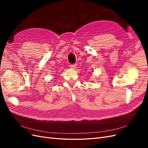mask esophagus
I'll return each mask as SVG.
<instances>
[{
    "instance_id": "obj_1",
    "label": "esophagus",
    "mask_w": 148,
    "mask_h": 148,
    "mask_svg": "<svg viewBox=\"0 0 148 148\" xmlns=\"http://www.w3.org/2000/svg\"><path fill=\"white\" fill-rule=\"evenodd\" d=\"M76 67H77V65H76L75 64H71V65H70V68L71 69H75Z\"/></svg>"
}]
</instances>
